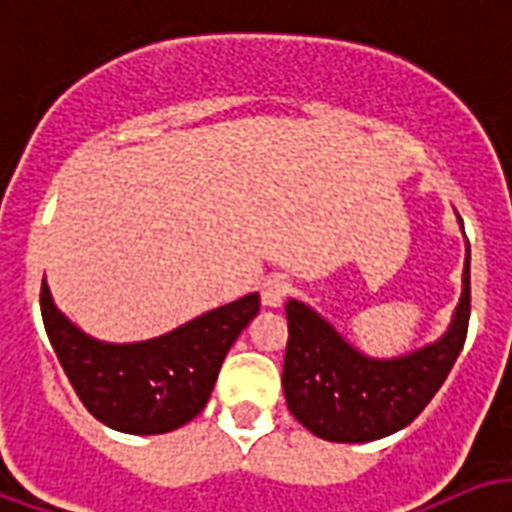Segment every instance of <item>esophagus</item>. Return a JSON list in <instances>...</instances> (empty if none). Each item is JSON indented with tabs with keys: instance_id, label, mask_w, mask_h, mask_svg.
I'll return each instance as SVG.
<instances>
[{
	"instance_id": "34e87169",
	"label": "esophagus",
	"mask_w": 512,
	"mask_h": 512,
	"mask_svg": "<svg viewBox=\"0 0 512 512\" xmlns=\"http://www.w3.org/2000/svg\"><path fill=\"white\" fill-rule=\"evenodd\" d=\"M291 294V283L283 275H272L261 283V305L264 307H280Z\"/></svg>"
}]
</instances>
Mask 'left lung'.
Masks as SVG:
<instances>
[{"label":"left lung","instance_id":"left-lung-1","mask_svg":"<svg viewBox=\"0 0 512 512\" xmlns=\"http://www.w3.org/2000/svg\"><path fill=\"white\" fill-rule=\"evenodd\" d=\"M286 318L283 394L291 416L329 443H372L388 437L416 421L464 348L470 324V242L451 326L440 340L418 351L372 359L353 348L324 315L297 299H288Z\"/></svg>","mask_w":512,"mask_h":512}]
</instances>
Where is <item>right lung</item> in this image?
<instances>
[{
	"mask_svg": "<svg viewBox=\"0 0 512 512\" xmlns=\"http://www.w3.org/2000/svg\"><path fill=\"white\" fill-rule=\"evenodd\" d=\"M42 321L80 402L126 434H164L205 410L226 353L259 313V294L197 315L142 343H102L53 305L42 280Z\"/></svg>",
	"mask_w": 512,
	"mask_h": 512,
	"instance_id": "right-lung-1",
	"label": "right lung"
}]
</instances>
